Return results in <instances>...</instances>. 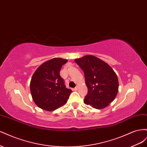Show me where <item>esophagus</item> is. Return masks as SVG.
Returning a JSON list of instances; mask_svg holds the SVG:
<instances>
[{
    "label": "esophagus",
    "mask_w": 147,
    "mask_h": 147,
    "mask_svg": "<svg viewBox=\"0 0 147 147\" xmlns=\"http://www.w3.org/2000/svg\"><path fill=\"white\" fill-rule=\"evenodd\" d=\"M74 91H77V90H78V86H77V87H75V88H74Z\"/></svg>",
    "instance_id": "34e87169"
}]
</instances>
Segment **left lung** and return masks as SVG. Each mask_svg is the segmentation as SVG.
Masks as SVG:
<instances>
[{
  "instance_id": "1",
  "label": "left lung",
  "mask_w": 147,
  "mask_h": 147,
  "mask_svg": "<svg viewBox=\"0 0 147 147\" xmlns=\"http://www.w3.org/2000/svg\"><path fill=\"white\" fill-rule=\"evenodd\" d=\"M84 72L88 94L84 103L102 109L113 102L118 91V79L113 69L105 62L92 55L75 59Z\"/></svg>"
}]
</instances>
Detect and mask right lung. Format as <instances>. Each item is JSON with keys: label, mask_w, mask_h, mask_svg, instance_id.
<instances>
[{"label": "right lung", "mask_w": 147, "mask_h": 147, "mask_svg": "<svg viewBox=\"0 0 147 147\" xmlns=\"http://www.w3.org/2000/svg\"><path fill=\"white\" fill-rule=\"evenodd\" d=\"M67 61L55 57L43 63L35 70L31 78L30 90L32 99L38 107L53 111L66 104L72 91L65 87L59 72Z\"/></svg>", "instance_id": "add662e5"}]
</instances>
